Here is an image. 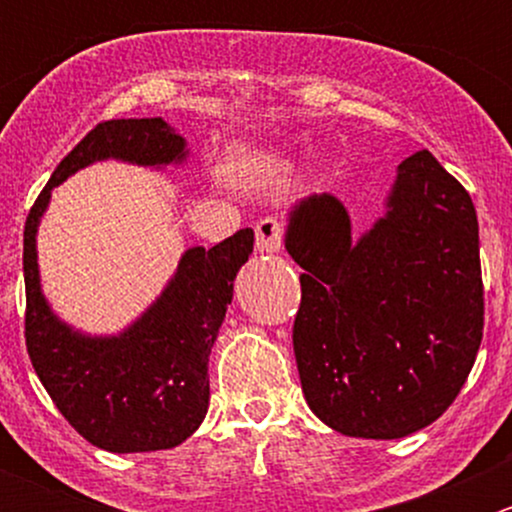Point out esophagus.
Wrapping results in <instances>:
<instances>
[{
  "label": "esophagus",
  "mask_w": 512,
  "mask_h": 512,
  "mask_svg": "<svg viewBox=\"0 0 512 512\" xmlns=\"http://www.w3.org/2000/svg\"><path fill=\"white\" fill-rule=\"evenodd\" d=\"M285 240V227L277 218H262L255 227V245L260 252H280Z\"/></svg>",
  "instance_id": "34e87169"
}]
</instances>
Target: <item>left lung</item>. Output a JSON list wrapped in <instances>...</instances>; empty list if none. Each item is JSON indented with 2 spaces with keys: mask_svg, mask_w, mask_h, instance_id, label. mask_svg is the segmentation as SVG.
<instances>
[{
  "mask_svg": "<svg viewBox=\"0 0 512 512\" xmlns=\"http://www.w3.org/2000/svg\"><path fill=\"white\" fill-rule=\"evenodd\" d=\"M386 215L352 240L347 208L309 195L285 247L302 267L292 342L304 399L329 428L401 438L456 401L483 339L478 218L428 151L399 165Z\"/></svg>",
  "mask_w": 512,
  "mask_h": 512,
  "instance_id": "8db88e82",
  "label": "left lung"
}]
</instances>
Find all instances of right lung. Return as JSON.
Returning <instances> with one entry per match:
<instances>
[{
	"label": "right lung",
	"instance_id": "right-lung-1",
	"mask_svg": "<svg viewBox=\"0 0 512 512\" xmlns=\"http://www.w3.org/2000/svg\"><path fill=\"white\" fill-rule=\"evenodd\" d=\"M183 136L163 118H113L81 138L41 190L24 225V339L32 366L61 416L111 453L183 443L208 414V356L232 302V280L255 242L250 227L215 247H190L163 294L118 337H86L46 304L36 265V227L51 190L79 168L118 158L168 165L185 158Z\"/></svg>",
	"mask_w": 512,
	"mask_h": 512
}]
</instances>
